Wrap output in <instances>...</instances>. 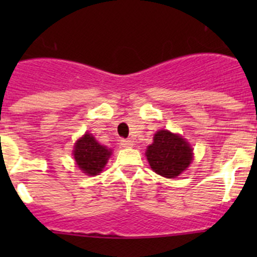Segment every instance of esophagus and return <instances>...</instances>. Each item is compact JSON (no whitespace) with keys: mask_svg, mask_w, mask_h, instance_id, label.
Instances as JSON below:
<instances>
[{"mask_svg":"<svg viewBox=\"0 0 257 257\" xmlns=\"http://www.w3.org/2000/svg\"><path fill=\"white\" fill-rule=\"evenodd\" d=\"M134 145L133 141H129V139H121L120 141V147L123 148H132Z\"/></svg>","mask_w":257,"mask_h":257,"instance_id":"esophagus-1","label":"esophagus"}]
</instances>
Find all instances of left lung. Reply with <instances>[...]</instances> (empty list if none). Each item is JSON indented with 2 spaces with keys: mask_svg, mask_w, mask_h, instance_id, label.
I'll return each mask as SVG.
<instances>
[{
  "mask_svg": "<svg viewBox=\"0 0 257 257\" xmlns=\"http://www.w3.org/2000/svg\"><path fill=\"white\" fill-rule=\"evenodd\" d=\"M147 159L150 168L157 174L172 179L177 178L193 160V149L190 144L169 131L155 133L153 143L147 148Z\"/></svg>",
  "mask_w": 257,
  "mask_h": 257,
  "instance_id": "left-lung-1",
  "label": "left lung"
}]
</instances>
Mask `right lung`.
<instances>
[{
  "instance_id": "obj_1",
  "label": "right lung",
  "mask_w": 257,
  "mask_h": 257,
  "mask_svg": "<svg viewBox=\"0 0 257 257\" xmlns=\"http://www.w3.org/2000/svg\"><path fill=\"white\" fill-rule=\"evenodd\" d=\"M110 155L112 150L104 145H100L89 133H85L74 145L73 157L76 164L84 174L90 177L98 175L102 172Z\"/></svg>"
}]
</instances>
